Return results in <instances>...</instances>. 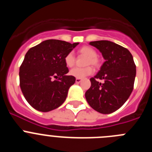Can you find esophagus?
<instances>
[{"instance_id": "esophagus-1", "label": "esophagus", "mask_w": 152, "mask_h": 152, "mask_svg": "<svg viewBox=\"0 0 152 152\" xmlns=\"http://www.w3.org/2000/svg\"><path fill=\"white\" fill-rule=\"evenodd\" d=\"M81 80H81L80 78H76V80H75V82L77 83V84H78V83H80Z\"/></svg>"}]
</instances>
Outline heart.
<instances>
[{"mask_svg": "<svg viewBox=\"0 0 152 152\" xmlns=\"http://www.w3.org/2000/svg\"><path fill=\"white\" fill-rule=\"evenodd\" d=\"M78 52L80 54L84 55L85 56H88V58L86 59L85 64L86 65H89L91 64L93 66L98 67L100 64V61L97 56V53L94 49L92 47L88 46H83L80 48L78 50ZM64 61L66 66L68 68H72L75 64V57L74 56L73 52H68L66 56H64ZM94 72V70L91 66H87L84 68H75L70 71V75L77 78H84L87 77L88 75H91Z\"/></svg>", "mask_w": 152, "mask_h": 152, "instance_id": "b5f03b06", "label": "heart"}]
</instances>
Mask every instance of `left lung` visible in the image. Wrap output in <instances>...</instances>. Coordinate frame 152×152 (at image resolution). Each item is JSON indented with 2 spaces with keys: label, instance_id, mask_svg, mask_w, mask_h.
<instances>
[{
  "label": "left lung",
  "instance_id": "8db88e82",
  "mask_svg": "<svg viewBox=\"0 0 152 152\" xmlns=\"http://www.w3.org/2000/svg\"><path fill=\"white\" fill-rule=\"evenodd\" d=\"M103 55L105 61L97 74L90 79L86 100L94 110L110 114L119 109L132 92L136 66L129 51L107 40L91 42ZM103 80V84L97 80Z\"/></svg>",
  "mask_w": 152,
  "mask_h": 152
}]
</instances>
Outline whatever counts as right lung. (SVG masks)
<instances>
[{"label": "right lung", "instance_id": "right-lung-1", "mask_svg": "<svg viewBox=\"0 0 152 152\" xmlns=\"http://www.w3.org/2000/svg\"><path fill=\"white\" fill-rule=\"evenodd\" d=\"M77 45L48 39L26 52L20 67V86L26 101L36 110L49 112L64 102L76 79L66 75L68 68L64 58Z\"/></svg>", "mask_w": 152, "mask_h": 152}]
</instances>
